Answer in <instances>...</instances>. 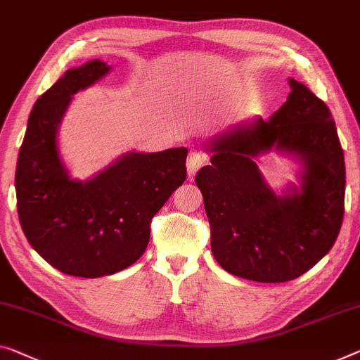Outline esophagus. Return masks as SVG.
Masks as SVG:
<instances>
[{"label":"esophagus","mask_w":360,"mask_h":360,"mask_svg":"<svg viewBox=\"0 0 360 360\" xmlns=\"http://www.w3.org/2000/svg\"><path fill=\"white\" fill-rule=\"evenodd\" d=\"M203 165H205V157H203L202 153L195 152V150H192V152L189 153V157H187V162H186L187 174H189V178H192V176H194Z\"/></svg>","instance_id":"34e87169"}]
</instances>
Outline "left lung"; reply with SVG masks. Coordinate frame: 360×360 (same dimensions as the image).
Returning <instances> with one entry per match:
<instances>
[{"label": "left lung", "mask_w": 360, "mask_h": 360, "mask_svg": "<svg viewBox=\"0 0 360 360\" xmlns=\"http://www.w3.org/2000/svg\"><path fill=\"white\" fill-rule=\"evenodd\" d=\"M270 120L255 117L207 141L212 165L195 184L212 228V252L228 273L259 283L304 275L333 248L345 214L346 168L333 116L304 84ZM275 149L300 163L298 184L273 191L258 168Z\"/></svg>", "instance_id": "left-lung-1"}]
</instances>
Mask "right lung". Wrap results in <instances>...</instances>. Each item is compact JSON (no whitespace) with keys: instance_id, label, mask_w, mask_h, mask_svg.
I'll list each match as a JSON object with an SVG mask.
<instances>
[{"instance_id":"1","label":"right lung","mask_w":360,"mask_h":360,"mask_svg":"<svg viewBox=\"0 0 360 360\" xmlns=\"http://www.w3.org/2000/svg\"><path fill=\"white\" fill-rule=\"evenodd\" d=\"M111 71L92 60L71 68L35 101L19 150L15 197L29 244L66 275L100 278L146 252L150 221L186 181L187 148L127 152L92 178L69 176L58 131L74 95Z\"/></svg>"}]
</instances>
